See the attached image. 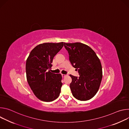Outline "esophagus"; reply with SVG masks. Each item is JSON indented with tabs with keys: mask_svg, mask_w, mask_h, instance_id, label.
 <instances>
[{
	"mask_svg": "<svg viewBox=\"0 0 129 129\" xmlns=\"http://www.w3.org/2000/svg\"><path fill=\"white\" fill-rule=\"evenodd\" d=\"M66 76V75H64V74H62V77H63V78H64V77H65Z\"/></svg>",
	"mask_w": 129,
	"mask_h": 129,
	"instance_id": "1",
	"label": "esophagus"
}]
</instances>
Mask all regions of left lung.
<instances>
[{
    "label": "left lung",
    "instance_id": "left-lung-1",
    "mask_svg": "<svg viewBox=\"0 0 129 129\" xmlns=\"http://www.w3.org/2000/svg\"><path fill=\"white\" fill-rule=\"evenodd\" d=\"M72 66L78 70L79 77L70 75V88L76 99L85 101L92 98L99 90L102 79V67L94 50L82 43L64 44Z\"/></svg>",
    "mask_w": 129,
    "mask_h": 129
}]
</instances>
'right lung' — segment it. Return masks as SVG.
<instances>
[{"mask_svg": "<svg viewBox=\"0 0 129 129\" xmlns=\"http://www.w3.org/2000/svg\"><path fill=\"white\" fill-rule=\"evenodd\" d=\"M63 42L44 43L36 46L26 62L27 81L36 96L49 102L57 99L62 86V76L50 72L54 57L62 49Z\"/></svg>", "mask_w": 129, "mask_h": 129, "instance_id": "1", "label": "right lung"}]
</instances>
